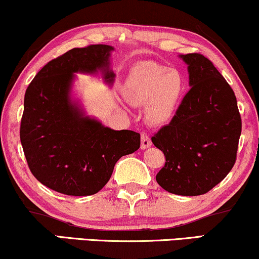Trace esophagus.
I'll return each mask as SVG.
<instances>
[{
    "label": "esophagus",
    "mask_w": 259,
    "mask_h": 259,
    "mask_svg": "<svg viewBox=\"0 0 259 259\" xmlns=\"http://www.w3.org/2000/svg\"><path fill=\"white\" fill-rule=\"evenodd\" d=\"M152 146V141H150V137L146 132L141 133V148L147 149Z\"/></svg>",
    "instance_id": "34e87169"
}]
</instances>
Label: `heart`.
Returning a JSON list of instances; mask_svg holds the SVG:
<instances>
[{
	"label": "heart",
	"mask_w": 259,
	"mask_h": 259,
	"mask_svg": "<svg viewBox=\"0 0 259 259\" xmlns=\"http://www.w3.org/2000/svg\"><path fill=\"white\" fill-rule=\"evenodd\" d=\"M185 78L177 69L159 64H143L130 75L125 93L136 104H148L147 117L161 122L171 116L184 93Z\"/></svg>",
	"instance_id": "obj_1"
}]
</instances>
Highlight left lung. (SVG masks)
<instances>
[{
	"label": "left lung",
	"instance_id": "obj_1",
	"mask_svg": "<svg viewBox=\"0 0 259 259\" xmlns=\"http://www.w3.org/2000/svg\"><path fill=\"white\" fill-rule=\"evenodd\" d=\"M181 57L188 64L191 88L171 122L152 137L166 159L156 182L171 194L198 196L234 166L241 117L233 90L211 61L196 52Z\"/></svg>",
	"mask_w": 259,
	"mask_h": 259
}]
</instances>
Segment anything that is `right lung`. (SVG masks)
Listing matches in <instances>:
<instances>
[{
    "label": "right lung",
    "instance_id": "1",
    "mask_svg": "<svg viewBox=\"0 0 259 259\" xmlns=\"http://www.w3.org/2000/svg\"><path fill=\"white\" fill-rule=\"evenodd\" d=\"M109 45L75 48L44 65L25 93L20 140L32 175L49 189L68 196L100 191L116 162L140 148V134L112 130L84 117L70 101L74 73L109 70Z\"/></svg>",
    "mask_w": 259,
    "mask_h": 259
}]
</instances>
